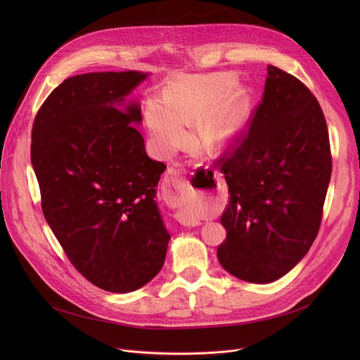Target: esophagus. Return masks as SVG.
Returning <instances> with one entry per match:
<instances>
[{
	"mask_svg": "<svg viewBox=\"0 0 360 360\" xmlns=\"http://www.w3.org/2000/svg\"><path fill=\"white\" fill-rule=\"evenodd\" d=\"M188 188V169L182 162H175L168 169L164 178V196L169 203H179L182 200L184 191ZM178 218L188 226H198L200 222L186 212L179 211Z\"/></svg>",
	"mask_w": 360,
	"mask_h": 360,
	"instance_id": "esophagus-1",
	"label": "esophagus"
}]
</instances>
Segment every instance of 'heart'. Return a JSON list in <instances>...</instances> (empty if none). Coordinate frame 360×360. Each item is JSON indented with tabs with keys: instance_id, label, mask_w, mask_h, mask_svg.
Wrapping results in <instances>:
<instances>
[{
	"instance_id": "1",
	"label": "heart",
	"mask_w": 360,
	"mask_h": 360,
	"mask_svg": "<svg viewBox=\"0 0 360 360\" xmlns=\"http://www.w3.org/2000/svg\"><path fill=\"white\" fill-rule=\"evenodd\" d=\"M232 79L225 75L186 78L165 96V108L150 104L146 111L150 135L164 152L175 150L185 139L184 125L200 120L226 94ZM245 115V98L235 92L221 107L210 112L199 125L200 139L217 146L229 141L239 129Z\"/></svg>"
}]
</instances>
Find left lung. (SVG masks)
Masks as SVG:
<instances>
[{
  "label": "left lung",
  "mask_w": 360,
  "mask_h": 360,
  "mask_svg": "<svg viewBox=\"0 0 360 360\" xmlns=\"http://www.w3.org/2000/svg\"><path fill=\"white\" fill-rule=\"evenodd\" d=\"M218 164L231 195L218 259L242 281L274 282L307 253L322 222L332 155L315 95L269 65L259 104Z\"/></svg>",
  "instance_id": "1"
}]
</instances>
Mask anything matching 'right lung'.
Segmentation results:
<instances>
[{"mask_svg":"<svg viewBox=\"0 0 360 360\" xmlns=\"http://www.w3.org/2000/svg\"><path fill=\"white\" fill-rule=\"evenodd\" d=\"M146 74L91 72L67 78L39 107L31 164L42 214L74 268L115 293L161 271L171 239L157 205L167 165L150 160L138 105L124 101Z\"/></svg>","mask_w":360,"mask_h":360,"instance_id":"right-lung-1","label":"right lung"}]
</instances>
